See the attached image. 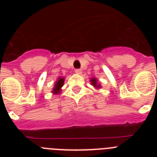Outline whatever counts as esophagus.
Returning a JSON list of instances; mask_svg holds the SVG:
<instances>
[{
  "label": "esophagus",
  "instance_id": "esophagus-1",
  "mask_svg": "<svg viewBox=\"0 0 157 157\" xmlns=\"http://www.w3.org/2000/svg\"><path fill=\"white\" fill-rule=\"evenodd\" d=\"M82 70L81 69H76L75 70V73L76 74H78V75H81L82 74Z\"/></svg>",
  "mask_w": 157,
  "mask_h": 157
}]
</instances>
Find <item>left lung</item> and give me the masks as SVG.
Returning a JSON list of instances; mask_svg holds the SVG:
<instances>
[{"label": "left lung", "mask_w": 157, "mask_h": 157, "mask_svg": "<svg viewBox=\"0 0 157 157\" xmlns=\"http://www.w3.org/2000/svg\"><path fill=\"white\" fill-rule=\"evenodd\" d=\"M90 83H91V85H92L93 86L95 87V88L98 89V90H99V89L101 88V83L98 82V79H97L96 78H90Z\"/></svg>", "instance_id": "8db88e82"}]
</instances>
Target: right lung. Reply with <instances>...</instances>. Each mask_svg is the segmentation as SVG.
<instances>
[{
    "mask_svg": "<svg viewBox=\"0 0 157 157\" xmlns=\"http://www.w3.org/2000/svg\"><path fill=\"white\" fill-rule=\"evenodd\" d=\"M64 79L65 78L63 77H59L56 79V82H55V85H54V87L52 88V94H60V92L62 90V86H63V83H64Z\"/></svg>",
    "mask_w": 157,
    "mask_h": 157,
    "instance_id": "add662e5",
    "label": "right lung"
}]
</instances>
